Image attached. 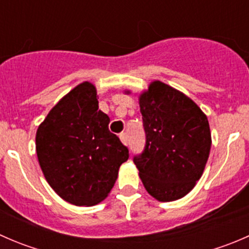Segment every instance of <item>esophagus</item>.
Wrapping results in <instances>:
<instances>
[{"label":"esophagus","mask_w":249,"mask_h":249,"mask_svg":"<svg viewBox=\"0 0 249 249\" xmlns=\"http://www.w3.org/2000/svg\"><path fill=\"white\" fill-rule=\"evenodd\" d=\"M119 139H120V141H122L123 144H127V135L125 134V132L124 134H120Z\"/></svg>","instance_id":"esophagus-1"}]
</instances>
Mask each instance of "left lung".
Returning a JSON list of instances; mask_svg holds the SVG:
<instances>
[{"label":"left lung","mask_w":249,"mask_h":249,"mask_svg":"<svg viewBox=\"0 0 249 249\" xmlns=\"http://www.w3.org/2000/svg\"><path fill=\"white\" fill-rule=\"evenodd\" d=\"M139 104L147 140L142 154L134 158L141 180L158 201L182 199L201 178L208 160L207 117L190 97L160 80L150 82Z\"/></svg>","instance_id":"1"}]
</instances>
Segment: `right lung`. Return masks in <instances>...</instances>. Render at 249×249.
Returning <instances> with one entry per match:
<instances>
[{
	"mask_svg": "<svg viewBox=\"0 0 249 249\" xmlns=\"http://www.w3.org/2000/svg\"><path fill=\"white\" fill-rule=\"evenodd\" d=\"M96 88L83 82L67 92L39 124L36 153L47 182L65 201L94 206L106 199L129 150L109 131Z\"/></svg>",
	"mask_w": 249,
	"mask_h": 249,
	"instance_id": "add662e5",
	"label": "right lung"
}]
</instances>
